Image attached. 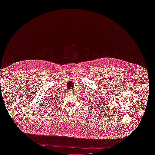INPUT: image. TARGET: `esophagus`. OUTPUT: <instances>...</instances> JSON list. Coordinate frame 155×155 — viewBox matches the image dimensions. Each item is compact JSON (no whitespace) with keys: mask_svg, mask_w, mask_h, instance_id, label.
Masks as SVG:
<instances>
[{"mask_svg":"<svg viewBox=\"0 0 155 155\" xmlns=\"http://www.w3.org/2000/svg\"><path fill=\"white\" fill-rule=\"evenodd\" d=\"M73 92H73V91H71H71L70 90V91H68V93H69V94H73Z\"/></svg>","mask_w":155,"mask_h":155,"instance_id":"34e87169","label":"esophagus"}]
</instances>
